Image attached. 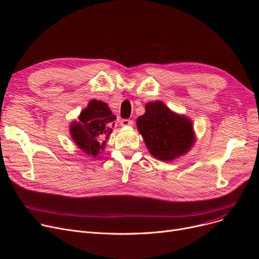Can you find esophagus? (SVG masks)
<instances>
[{
    "instance_id": "obj_1",
    "label": "esophagus",
    "mask_w": 259,
    "mask_h": 259,
    "mask_svg": "<svg viewBox=\"0 0 259 259\" xmlns=\"http://www.w3.org/2000/svg\"><path fill=\"white\" fill-rule=\"evenodd\" d=\"M120 125L122 127H131V126H133V121L130 119H121Z\"/></svg>"
}]
</instances>
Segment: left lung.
I'll list each match as a JSON object with an SVG mask.
<instances>
[{"instance_id": "1", "label": "left lung", "mask_w": 259, "mask_h": 259, "mask_svg": "<svg viewBox=\"0 0 259 259\" xmlns=\"http://www.w3.org/2000/svg\"><path fill=\"white\" fill-rule=\"evenodd\" d=\"M137 126L149 152L161 161H171L187 154L196 138L192 120L173 112L160 101L149 102Z\"/></svg>"}]
</instances>
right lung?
<instances>
[{
    "mask_svg": "<svg viewBox=\"0 0 259 259\" xmlns=\"http://www.w3.org/2000/svg\"><path fill=\"white\" fill-rule=\"evenodd\" d=\"M77 118L69 126L72 141L85 154L98 156L105 150L116 116L105 102L91 100Z\"/></svg>",
    "mask_w": 259,
    "mask_h": 259,
    "instance_id": "1",
    "label": "right lung"
}]
</instances>
